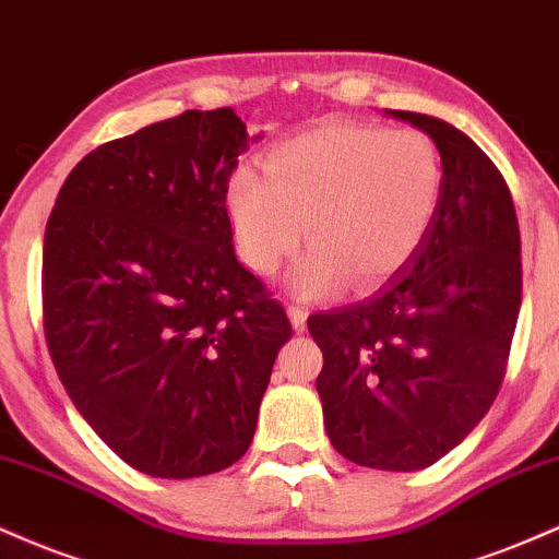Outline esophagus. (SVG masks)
<instances>
[{
    "instance_id": "esophagus-1",
    "label": "esophagus",
    "mask_w": 559,
    "mask_h": 559,
    "mask_svg": "<svg viewBox=\"0 0 559 559\" xmlns=\"http://www.w3.org/2000/svg\"><path fill=\"white\" fill-rule=\"evenodd\" d=\"M287 313H290V321L295 326V332H304L306 330V321H308V308L300 304H290L287 306Z\"/></svg>"
}]
</instances>
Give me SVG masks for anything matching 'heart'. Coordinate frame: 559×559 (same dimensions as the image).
<instances>
[{
  "instance_id": "heart-1",
  "label": "heart",
  "mask_w": 559,
  "mask_h": 559,
  "mask_svg": "<svg viewBox=\"0 0 559 559\" xmlns=\"http://www.w3.org/2000/svg\"><path fill=\"white\" fill-rule=\"evenodd\" d=\"M264 175L238 167L227 180V216L242 264L280 272L308 235L293 269L300 298L356 280L373 285L418 251L442 201V159L429 135L369 122H324L266 151ZM307 227H302V222Z\"/></svg>"
}]
</instances>
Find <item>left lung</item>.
Returning a JSON list of instances; mask_svg holds the SVG:
<instances>
[{"label":"left lung","mask_w":559,"mask_h":559,"mask_svg":"<svg viewBox=\"0 0 559 559\" xmlns=\"http://www.w3.org/2000/svg\"><path fill=\"white\" fill-rule=\"evenodd\" d=\"M390 115L437 143L439 212L382 290L313 313L308 332L324 353L317 390L334 450L366 468L418 471L461 444L500 392L521 311V229L502 173L468 135Z\"/></svg>","instance_id":"obj_1"}]
</instances>
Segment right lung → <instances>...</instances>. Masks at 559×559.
<instances>
[{
  "instance_id": "1",
  "label": "right lung",
  "mask_w": 559,
  "mask_h": 559,
  "mask_svg": "<svg viewBox=\"0 0 559 559\" xmlns=\"http://www.w3.org/2000/svg\"><path fill=\"white\" fill-rule=\"evenodd\" d=\"M253 143L229 107L188 109L75 164L44 235V334L104 442L156 478L246 455L285 308L240 264L227 180Z\"/></svg>"
}]
</instances>
